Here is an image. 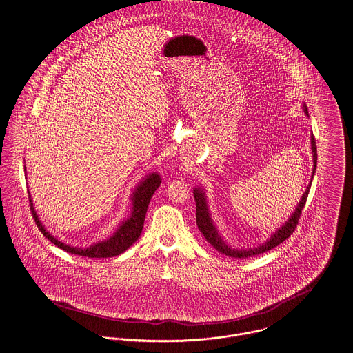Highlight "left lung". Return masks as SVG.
Returning <instances> with one entry per match:
<instances>
[{"mask_svg":"<svg viewBox=\"0 0 353 353\" xmlns=\"http://www.w3.org/2000/svg\"><path fill=\"white\" fill-rule=\"evenodd\" d=\"M303 112L309 117V112H307V108H306L305 103H303ZM310 141H312V154H313V172H312V181H313V176H314V172H316V168H317V147H316V140H314L313 133H312ZM312 181L307 185L299 203L296 205V208L292 212V214L290 216L289 220L282 225L279 229H276L275 233H272L270 239H267L264 243H261L260 245L254 247V248H232L230 245H228V243L225 241L224 237L221 236V233L219 232L217 226L214 225V221L212 219V214H210V210H209V206H208L206 194L203 192V189L202 188H194L192 192H194L195 205H196V216L195 217H196L198 229L201 230L203 237L208 240V243H210L213 245V248H216L219 252L224 254L226 256L241 259V257L255 256L259 254L267 252V251L275 248L276 245H279L281 243H283L288 237H290V234L295 230L298 221H299V217H301V213L303 210V206L306 203L309 190H310V186H312Z\"/></svg>","mask_w":353,"mask_h":353,"instance_id":"1","label":"left lung"}]
</instances>
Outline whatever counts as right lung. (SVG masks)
<instances>
[{"label": "right lung", "instance_id": "add662e5", "mask_svg": "<svg viewBox=\"0 0 353 353\" xmlns=\"http://www.w3.org/2000/svg\"><path fill=\"white\" fill-rule=\"evenodd\" d=\"M26 168V167H24ZM161 175L158 172H152L148 174L132 192L130 196V202H132V210L129 214L128 219L124 220L120 226L116 229V232L108 237L106 240L94 243L89 247H72L70 244H65L63 241L58 240L55 236H52L46 228L41 224L34 206H33L32 198H31V192H30V205H31V210H32L33 219L34 223L39 226L40 232L57 247H59L61 250H63L68 254H74V255H79V256L86 257H113L125 252L129 247L139 239V236L141 234L143 226H144V219H145V213L150 205V201L154 195V192H157V189L161 186Z\"/></svg>", "mask_w": 353, "mask_h": 353}]
</instances>
